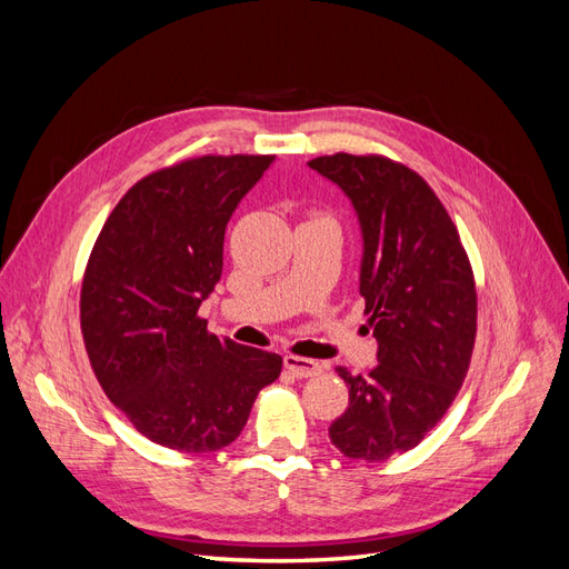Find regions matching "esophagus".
<instances>
[{"instance_id":"obj_1","label":"esophagus","mask_w":569,"mask_h":569,"mask_svg":"<svg viewBox=\"0 0 569 569\" xmlns=\"http://www.w3.org/2000/svg\"><path fill=\"white\" fill-rule=\"evenodd\" d=\"M284 368L295 377H299V380H303V377H316L322 372V366L318 363V360L295 356V353L284 356Z\"/></svg>"}]
</instances>
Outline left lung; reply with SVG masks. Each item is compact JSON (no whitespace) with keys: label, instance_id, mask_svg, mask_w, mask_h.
<instances>
[{"label":"left lung","instance_id":"8db88e82","mask_svg":"<svg viewBox=\"0 0 569 569\" xmlns=\"http://www.w3.org/2000/svg\"><path fill=\"white\" fill-rule=\"evenodd\" d=\"M353 201L363 228L360 297L377 363L351 377L330 441L351 460L380 462L425 439L458 396L477 337V287L449 211L416 170L380 153L308 161Z\"/></svg>","mask_w":569,"mask_h":569}]
</instances>
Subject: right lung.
<instances>
[{"mask_svg":"<svg viewBox=\"0 0 569 569\" xmlns=\"http://www.w3.org/2000/svg\"><path fill=\"white\" fill-rule=\"evenodd\" d=\"M274 153H203L137 180L88 258L80 330L97 382L137 432L211 453L242 432L282 358L216 337L199 316L222 274L232 211Z\"/></svg>","mask_w":569,"mask_h":569,"instance_id":"obj_1","label":"right lung"}]
</instances>
